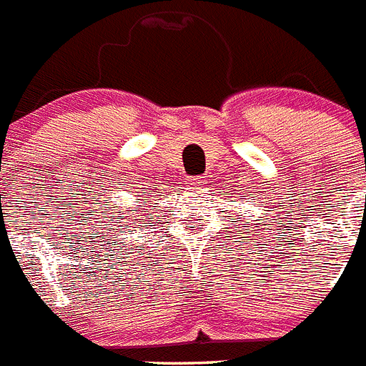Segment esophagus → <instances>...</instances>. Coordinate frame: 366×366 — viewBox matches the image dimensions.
I'll use <instances>...</instances> for the list:
<instances>
[{
    "instance_id": "obj_1",
    "label": "esophagus",
    "mask_w": 366,
    "mask_h": 366,
    "mask_svg": "<svg viewBox=\"0 0 366 366\" xmlns=\"http://www.w3.org/2000/svg\"><path fill=\"white\" fill-rule=\"evenodd\" d=\"M206 177H189V179H186V184L187 186H193V187H202L206 186Z\"/></svg>"
}]
</instances>
